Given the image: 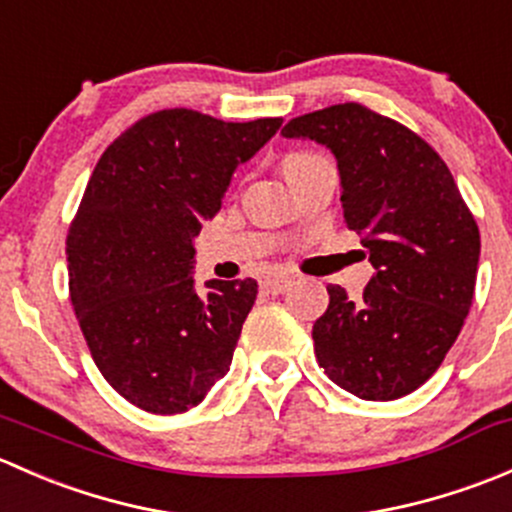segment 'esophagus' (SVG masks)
Segmentation results:
<instances>
[{
  "mask_svg": "<svg viewBox=\"0 0 512 512\" xmlns=\"http://www.w3.org/2000/svg\"><path fill=\"white\" fill-rule=\"evenodd\" d=\"M294 285V277L292 275H272V277H267L265 280V287L267 292H272V294H282L285 292V289H289Z\"/></svg>",
  "mask_w": 512,
  "mask_h": 512,
  "instance_id": "obj_1",
  "label": "esophagus"
}]
</instances>
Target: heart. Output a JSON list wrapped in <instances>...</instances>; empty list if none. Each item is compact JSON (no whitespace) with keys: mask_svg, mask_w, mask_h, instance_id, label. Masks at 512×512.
Masks as SVG:
<instances>
[{"mask_svg":"<svg viewBox=\"0 0 512 512\" xmlns=\"http://www.w3.org/2000/svg\"><path fill=\"white\" fill-rule=\"evenodd\" d=\"M299 158H307V156H304V153H292V156L285 158V163H289V160H299Z\"/></svg>","mask_w":512,"mask_h":512,"instance_id":"heart-1","label":"heart"}]
</instances>
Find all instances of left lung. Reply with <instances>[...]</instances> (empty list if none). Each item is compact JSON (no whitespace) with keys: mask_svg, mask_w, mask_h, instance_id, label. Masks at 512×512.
Masks as SVG:
<instances>
[{"mask_svg":"<svg viewBox=\"0 0 512 512\" xmlns=\"http://www.w3.org/2000/svg\"><path fill=\"white\" fill-rule=\"evenodd\" d=\"M282 136L337 158L344 220L376 270L361 299L327 287L329 307L312 329L319 366L359 399H401L431 379L468 317L476 220L438 153L359 103L292 118Z\"/></svg>","mask_w":512,"mask_h":512,"instance_id":"8db88e82","label":"left lung"}]
</instances>
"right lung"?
I'll return each instance as SVG.
<instances>
[{"label":"right lung","mask_w":512,"mask_h":512,"mask_svg":"<svg viewBox=\"0 0 512 512\" xmlns=\"http://www.w3.org/2000/svg\"><path fill=\"white\" fill-rule=\"evenodd\" d=\"M280 126L168 108L96 163L66 240L71 304L103 379L138 409L188 411L230 371L257 282L210 280L200 292L195 237L237 165Z\"/></svg>","instance_id":"obj_1"}]
</instances>
